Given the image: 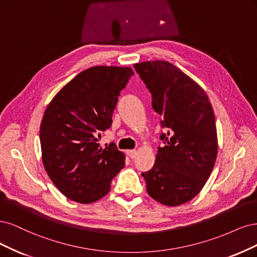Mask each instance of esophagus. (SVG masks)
<instances>
[{
  "label": "esophagus",
  "instance_id": "1",
  "mask_svg": "<svg viewBox=\"0 0 257 257\" xmlns=\"http://www.w3.org/2000/svg\"><path fill=\"white\" fill-rule=\"evenodd\" d=\"M127 155L130 157V158H136L138 152L135 150H130V151H127Z\"/></svg>",
  "mask_w": 257,
  "mask_h": 257
}]
</instances>
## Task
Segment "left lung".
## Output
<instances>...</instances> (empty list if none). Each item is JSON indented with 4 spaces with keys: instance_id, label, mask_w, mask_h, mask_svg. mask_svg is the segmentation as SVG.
<instances>
[{
    "instance_id": "left-lung-1",
    "label": "left lung",
    "mask_w": 257,
    "mask_h": 257,
    "mask_svg": "<svg viewBox=\"0 0 257 257\" xmlns=\"http://www.w3.org/2000/svg\"><path fill=\"white\" fill-rule=\"evenodd\" d=\"M152 94L165 134L152 170L143 172L147 193L167 206L185 204L200 193L218 154L216 120L205 90L165 61L135 64Z\"/></svg>"
}]
</instances>
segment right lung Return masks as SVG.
<instances>
[{
  "instance_id": "add662e5",
  "label": "right lung",
  "mask_w": 257,
  "mask_h": 257,
  "mask_svg": "<svg viewBox=\"0 0 257 257\" xmlns=\"http://www.w3.org/2000/svg\"><path fill=\"white\" fill-rule=\"evenodd\" d=\"M130 67L95 66L77 74L55 95L40 123L41 158L52 183L71 201L88 204L109 193L125 167V155L98 139L112 125Z\"/></svg>"
}]
</instances>
